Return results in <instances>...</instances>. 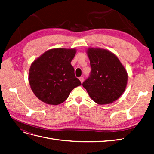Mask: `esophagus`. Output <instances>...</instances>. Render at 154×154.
<instances>
[{"label": "esophagus", "instance_id": "esophagus-1", "mask_svg": "<svg viewBox=\"0 0 154 154\" xmlns=\"http://www.w3.org/2000/svg\"><path fill=\"white\" fill-rule=\"evenodd\" d=\"M79 80H80L81 83H83V80H84V78H83V77H80V78H79Z\"/></svg>", "mask_w": 154, "mask_h": 154}]
</instances>
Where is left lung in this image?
<instances>
[{"label": "left lung", "instance_id": "8db88e82", "mask_svg": "<svg viewBox=\"0 0 154 154\" xmlns=\"http://www.w3.org/2000/svg\"><path fill=\"white\" fill-rule=\"evenodd\" d=\"M90 76L82 83L91 98L99 105L112 103L122 95L127 85L128 74L117 56L110 51L90 48Z\"/></svg>", "mask_w": 154, "mask_h": 154}]
</instances>
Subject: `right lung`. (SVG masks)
I'll use <instances>...</instances> for the list:
<instances>
[{
	"instance_id": "obj_1",
	"label": "right lung",
	"mask_w": 154,
	"mask_h": 154,
	"mask_svg": "<svg viewBox=\"0 0 154 154\" xmlns=\"http://www.w3.org/2000/svg\"><path fill=\"white\" fill-rule=\"evenodd\" d=\"M76 53V49H51L32 63L28 80L32 91L40 101L60 104L74 88L82 85L71 64Z\"/></svg>"
}]
</instances>
